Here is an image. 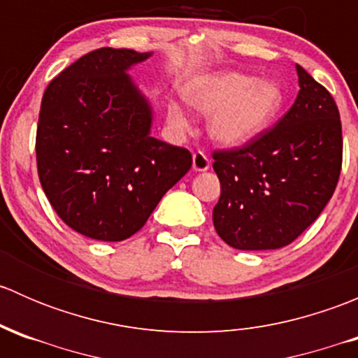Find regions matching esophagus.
<instances>
[{
	"label": "esophagus",
	"mask_w": 358,
	"mask_h": 358,
	"mask_svg": "<svg viewBox=\"0 0 358 358\" xmlns=\"http://www.w3.org/2000/svg\"><path fill=\"white\" fill-rule=\"evenodd\" d=\"M209 166H211V159L206 156L202 150H197V152H194L192 168L196 169V171H206V169H209Z\"/></svg>",
	"instance_id": "1"
}]
</instances>
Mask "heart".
Segmentation results:
<instances>
[{
  "instance_id": "1",
  "label": "heart",
  "mask_w": 358,
  "mask_h": 358,
  "mask_svg": "<svg viewBox=\"0 0 358 358\" xmlns=\"http://www.w3.org/2000/svg\"><path fill=\"white\" fill-rule=\"evenodd\" d=\"M190 103L209 117V135L223 145H241L265 131L282 109L284 96L272 81H258L243 72H225L204 79L190 92ZM169 121L178 129L189 126L176 103Z\"/></svg>"
}]
</instances>
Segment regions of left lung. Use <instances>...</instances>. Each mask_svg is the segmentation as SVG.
I'll return each instance as SVG.
<instances>
[{"label": "left lung", "instance_id": "left-lung-1", "mask_svg": "<svg viewBox=\"0 0 358 358\" xmlns=\"http://www.w3.org/2000/svg\"><path fill=\"white\" fill-rule=\"evenodd\" d=\"M299 92L275 126L241 147L213 152L220 199L213 223L229 246L279 249L322 213L343 162L341 119L331 93L301 66Z\"/></svg>", "mask_w": 358, "mask_h": 358}]
</instances>
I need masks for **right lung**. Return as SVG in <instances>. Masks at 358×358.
Instances as JSON below:
<instances>
[{
	"label": "right lung",
	"mask_w": 358,
	"mask_h": 358,
	"mask_svg": "<svg viewBox=\"0 0 358 358\" xmlns=\"http://www.w3.org/2000/svg\"><path fill=\"white\" fill-rule=\"evenodd\" d=\"M150 57L126 48L86 53L52 79L39 109L36 162L66 225L117 243L138 232L192 154L150 136L147 100L126 69Z\"/></svg>",
	"instance_id": "right-lung-1"
}]
</instances>
